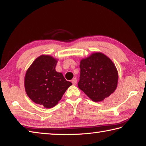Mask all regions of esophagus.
<instances>
[{
    "label": "esophagus",
    "instance_id": "obj_1",
    "mask_svg": "<svg viewBox=\"0 0 146 146\" xmlns=\"http://www.w3.org/2000/svg\"><path fill=\"white\" fill-rule=\"evenodd\" d=\"M71 82H72V84L73 85H75L76 84V78H73L72 80H71Z\"/></svg>",
    "mask_w": 146,
    "mask_h": 146
}]
</instances>
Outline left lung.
Here are the masks:
<instances>
[{
	"mask_svg": "<svg viewBox=\"0 0 146 146\" xmlns=\"http://www.w3.org/2000/svg\"><path fill=\"white\" fill-rule=\"evenodd\" d=\"M78 88L93 101L99 102L114 92L117 86L118 72L115 64L101 53H93L80 64Z\"/></svg>",
	"mask_w": 146,
	"mask_h": 146,
	"instance_id": "obj_1",
	"label": "left lung"
}]
</instances>
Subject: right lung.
I'll list each match as a JSON object with an SVG mask.
<instances>
[{"mask_svg": "<svg viewBox=\"0 0 146 146\" xmlns=\"http://www.w3.org/2000/svg\"><path fill=\"white\" fill-rule=\"evenodd\" d=\"M56 61L52 56L41 55L27 71L24 86L26 92L34 102L46 108L56 106L72 83L61 73L56 72Z\"/></svg>", "mask_w": 146, "mask_h": 146, "instance_id": "right-lung-1", "label": "right lung"}]
</instances>
